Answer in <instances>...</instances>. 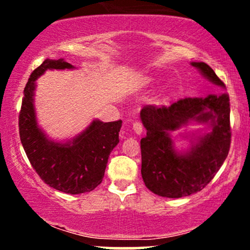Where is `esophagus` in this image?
<instances>
[{"label": "esophagus", "mask_w": 250, "mask_h": 250, "mask_svg": "<svg viewBox=\"0 0 250 250\" xmlns=\"http://www.w3.org/2000/svg\"><path fill=\"white\" fill-rule=\"evenodd\" d=\"M133 130H134V133L136 134V135H141L142 131H143V125H142V123H140V122H134V123H133Z\"/></svg>", "instance_id": "obj_1"}]
</instances>
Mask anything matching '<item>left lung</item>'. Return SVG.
Wrapping results in <instances>:
<instances>
[{
  "label": "left lung",
  "instance_id": "left-lung-1",
  "mask_svg": "<svg viewBox=\"0 0 250 250\" xmlns=\"http://www.w3.org/2000/svg\"><path fill=\"white\" fill-rule=\"evenodd\" d=\"M201 75L217 87L226 89L215 71L205 62H190ZM229 96L226 93L206 97H187L168 107L146 105L140 119L147 135L141 140V174L149 190L159 196L179 199L202 190L225 162L230 147ZM190 124L202 129L180 133L188 142L179 149L170 132Z\"/></svg>",
  "mask_w": 250,
  "mask_h": 250
}]
</instances>
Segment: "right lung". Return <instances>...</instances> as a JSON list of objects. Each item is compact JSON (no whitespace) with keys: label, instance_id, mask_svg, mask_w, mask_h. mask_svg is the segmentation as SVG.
Instances as JSON below:
<instances>
[{"label":"right lung","instance_id":"add662e5","mask_svg":"<svg viewBox=\"0 0 250 250\" xmlns=\"http://www.w3.org/2000/svg\"><path fill=\"white\" fill-rule=\"evenodd\" d=\"M75 69L64 59L44 62L31 73L24 88L20 113V137L28 159L40 177L65 194L91 191L102 182L109 155L120 142L122 121L94 119L87 128L63 141L50 139L40 127L35 110L36 80L47 70Z\"/></svg>","mask_w":250,"mask_h":250}]
</instances>
